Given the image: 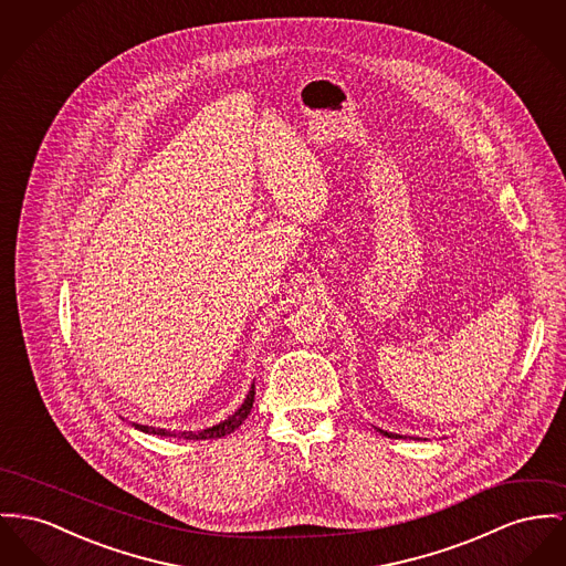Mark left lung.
Listing matches in <instances>:
<instances>
[{
  "label": "left lung",
  "mask_w": 566,
  "mask_h": 566,
  "mask_svg": "<svg viewBox=\"0 0 566 566\" xmlns=\"http://www.w3.org/2000/svg\"><path fill=\"white\" fill-rule=\"evenodd\" d=\"M386 436H388V438H399V436H395V433H386Z\"/></svg>",
  "instance_id": "1"
}]
</instances>
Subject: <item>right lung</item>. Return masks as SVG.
I'll return each mask as SVG.
<instances>
[{"mask_svg":"<svg viewBox=\"0 0 566 566\" xmlns=\"http://www.w3.org/2000/svg\"><path fill=\"white\" fill-rule=\"evenodd\" d=\"M253 401H255V386H251L244 403L240 406V410L233 416H229L223 422L210 427V429H203V431H167V429H156V427H146V424H135V429L139 431H146V433H154V436H169V438H182V440H210V438H221L231 433L235 427L242 424V420L247 416L251 415V408H253Z\"/></svg>","mask_w":566,"mask_h":566,"instance_id":"right-lung-1","label":"right lung"}]
</instances>
